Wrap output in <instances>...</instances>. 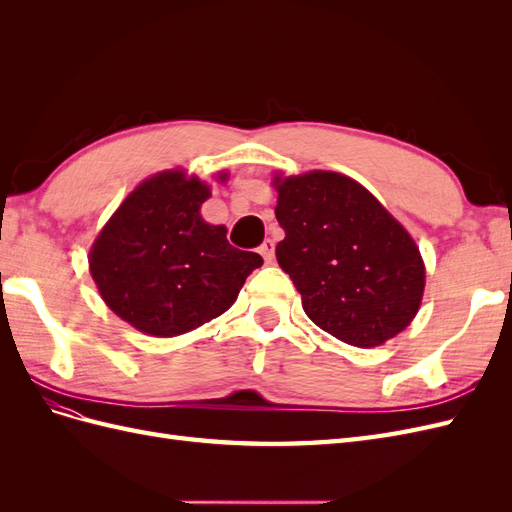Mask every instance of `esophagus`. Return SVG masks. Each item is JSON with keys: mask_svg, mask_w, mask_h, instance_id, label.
<instances>
[{"mask_svg": "<svg viewBox=\"0 0 512 512\" xmlns=\"http://www.w3.org/2000/svg\"><path fill=\"white\" fill-rule=\"evenodd\" d=\"M258 252L262 254V258H265L267 265H271L273 256H275V243L271 239H265V241H262V245L258 247Z\"/></svg>", "mask_w": 512, "mask_h": 512, "instance_id": "34e87169", "label": "esophagus"}]
</instances>
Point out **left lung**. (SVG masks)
Segmentation results:
<instances>
[{
	"mask_svg": "<svg viewBox=\"0 0 512 512\" xmlns=\"http://www.w3.org/2000/svg\"><path fill=\"white\" fill-rule=\"evenodd\" d=\"M275 256L301 292L305 314L356 348L404 331L425 290L421 252L378 198L354 179L312 170L275 177Z\"/></svg>",
	"mask_w": 512,
	"mask_h": 512,
	"instance_id": "1",
	"label": "left lung"
}]
</instances>
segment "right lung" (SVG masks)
<instances>
[{
	"mask_svg": "<svg viewBox=\"0 0 512 512\" xmlns=\"http://www.w3.org/2000/svg\"><path fill=\"white\" fill-rule=\"evenodd\" d=\"M209 196L205 181L164 170L128 194L91 245L104 303L145 335L175 337L218 318L262 265L228 243L226 226L203 220Z\"/></svg>",
	"mask_w": 512,
	"mask_h": 512,
	"instance_id": "1",
	"label": "right lung"
}]
</instances>
